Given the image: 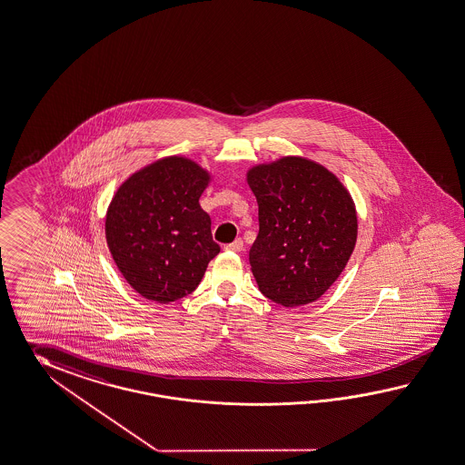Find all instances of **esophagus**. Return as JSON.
Returning a JSON list of instances; mask_svg holds the SVG:
<instances>
[{"label":"esophagus","instance_id":"34e87169","mask_svg":"<svg viewBox=\"0 0 465 465\" xmlns=\"http://www.w3.org/2000/svg\"><path fill=\"white\" fill-rule=\"evenodd\" d=\"M225 250H228V252H242V250H243V242L238 238V240H235V242L228 243L227 247H225Z\"/></svg>","mask_w":465,"mask_h":465}]
</instances>
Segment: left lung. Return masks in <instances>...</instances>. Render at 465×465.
I'll return each instance as SVG.
<instances>
[{
  "label": "left lung",
  "mask_w": 465,
  "mask_h": 465,
  "mask_svg": "<svg viewBox=\"0 0 465 465\" xmlns=\"http://www.w3.org/2000/svg\"><path fill=\"white\" fill-rule=\"evenodd\" d=\"M247 183L259 203V235L249 252L262 294L306 306L338 281L358 237L356 204L321 163L282 156L255 164Z\"/></svg>",
  "instance_id": "1"
}]
</instances>
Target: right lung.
I'll return each instance as SVG.
<instances>
[{"instance_id": "obj_1", "label": "right lung", "mask_w": 465, "mask_h": 465, "mask_svg": "<svg viewBox=\"0 0 465 465\" xmlns=\"http://www.w3.org/2000/svg\"><path fill=\"white\" fill-rule=\"evenodd\" d=\"M212 173L173 154L127 176L105 213L114 262L137 294L159 304L178 301L202 282L220 252L200 196Z\"/></svg>"}]
</instances>
